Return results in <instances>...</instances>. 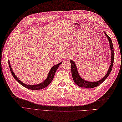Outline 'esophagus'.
I'll return each mask as SVG.
<instances>
[{"label":"esophagus","mask_w":122,"mask_h":122,"mask_svg":"<svg viewBox=\"0 0 122 122\" xmlns=\"http://www.w3.org/2000/svg\"><path fill=\"white\" fill-rule=\"evenodd\" d=\"M67 58H68V57H67Z\"/></svg>","instance_id":"34e87169"}]
</instances>
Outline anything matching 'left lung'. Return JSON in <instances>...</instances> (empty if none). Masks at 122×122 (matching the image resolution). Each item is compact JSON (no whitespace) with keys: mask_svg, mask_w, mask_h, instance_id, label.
Segmentation results:
<instances>
[{"mask_svg":"<svg viewBox=\"0 0 122 122\" xmlns=\"http://www.w3.org/2000/svg\"><path fill=\"white\" fill-rule=\"evenodd\" d=\"M104 34L106 35V37L108 39V42L109 44V46L110 48V52H111V56H110V64L109 66V69H108V71L106 73V74L105 76H104L102 78H101L100 80L96 81H86V79H84L81 77L80 75H79V73L78 72V70H77V66L76 63L75 62L72 60H70V62L71 63V74L73 80H74L75 83L76 85L81 87H84V88H93L96 87L97 86L100 85L101 83H102L105 79L107 78V77L109 76L110 72L112 70V66H113L114 63V47L113 45H112V39H110V37L108 36L107 34L103 31Z\"/></svg>","mask_w":122,"mask_h":122,"instance_id":"1","label":"left lung"}]
</instances>
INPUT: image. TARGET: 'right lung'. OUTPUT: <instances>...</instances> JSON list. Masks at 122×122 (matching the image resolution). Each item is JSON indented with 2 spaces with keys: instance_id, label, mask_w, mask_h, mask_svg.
<instances>
[{
  "instance_id": "1",
  "label": "right lung",
  "mask_w": 122,
  "mask_h": 122,
  "mask_svg": "<svg viewBox=\"0 0 122 122\" xmlns=\"http://www.w3.org/2000/svg\"><path fill=\"white\" fill-rule=\"evenodd\" d=\"M61 63H62V62L56 64V65H54V66H53V67L51 68V69H50L49 72H48L47 78H46L45 80L43 81V82L40 83L39 84H36V85H29V84H26L25 83H23L20 79L17 78V77L16 76V75H15L14 74V72H13L12 68L11 67L10 61H8L9 67H10L11 73H12V74L13 75V76L14 77V78L16 79V80L18 81V82L21 85H22L25 88H28V89L33 90H41V89H43V88H45L46 87H47V86L49 85L51 83L53 79L55 72H56L57 68H58V67H59V65H61Z\"/></svg>"
}]
</instances>
